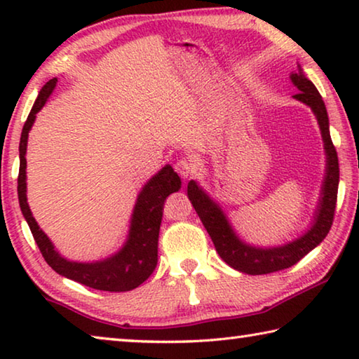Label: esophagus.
Returning a JSON list of instances; mask_svg holds the SVG:
<instances>
[{"mask_svg":"<svg viewBox=\"0 0 359 359\" xmlns=\"http://www.w3.org/2000/svg\"><path fill=\"white\" fill-rule=\"evenodd\" d=\"M174 169L182 179H190L196 174V166L193 165L191 160H187V158H180V160L175 161Z\"/></svg>","mask_w":359,"mask_h":359,"instance_id":"obj_1","label":"esophagus"}]
</instances>
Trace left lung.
<instances>
[{
	"label": "left lung",
	"mask_w": 359,
	"mask_h": 359,
	"mask_svg": "<svg viewBox=\"0 0 359 359\" xmlns=\"http://www.w3.org/2000/svg\"><path fill=\"white\" fill-rule=\"evenodd\" d=\"M293 82L299 93L294 95L296 100L302 101L312 109L317 115L321 136L325 141V150L327 156V169L326 179L323 184V193H321L320 205L315 215L313 226L307 231L302 238L296 239L283 247L274 248H257L244 244L238 239L234 231L231 229L226 217L223 215L222 209L212 201L196 182L188 184V198L193 204L196 214L201 218L204 228L208 229L212 242H214L215 250L220 255L224 263L234 267L236 271L245 272L250 276H263L287 269L302 259L306 255L313 250L321 241H323L334 222V212H336L337 203V188H339V158L330 135V120L325 102L315 85L302 74V71L291 74Z\"/></svg>",
	"instance_id": "8db88e82"
}]
</instances>
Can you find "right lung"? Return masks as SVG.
Wrapping results in <instances>:
<instances>
[{"instance_id":"right-lung-1","label":"right lung","mask_w":359,"mask_h":359,"mask_svg":"<svg viewBox=\"0 0 359 359\" xmlns=\"http://www.w3.org/2000/svg\"><path fill=\"white\" fill-rule=\"evenodd\" d=\"M57 87V79L48 81L42 87L41 93L36 100L34 106L29 112L28 118L23 125L22 137H20V169L19 179H17V191H19V203L22 214L25 217L32 234L38 244L42 257L47 264L60 276L68 277L85 287L102 290V291H130L137 288L144 283L155 271L158 263V236H160V224L163 217V204L169 194L179 191L180 179L174 172V169L166 165L160 172L154 175L147 185L142 188L139 194L137 203L135 205L131 218L130 236L125 247L100 263H72L60 257L53 250L52 242L47 236L39 229L38 223L32 215V210L27 203V142L28 133L34 123L36 114H38L50 93Z\"/></svg>"}]
</instances>
